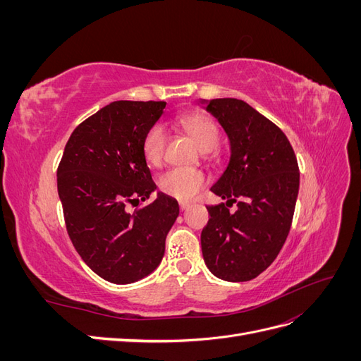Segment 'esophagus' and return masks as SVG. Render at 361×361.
<instances>
[{
    "label": "esophagus",
    "instance_id": "34e87169",
    "mask_svg": "<svg viewBox=\"0 0 361 361\" xmlns=\"http://www.w3.org/2000/svg\"><path fill=\"white\" fill-rule=\"evenodd\" d=\"M179 207H180V211H187L188 207H190V203H187V202H180V203H179Z\"/></svg>",
    "mask_w": 361,
    "mask_h": 361
}]
</instances>
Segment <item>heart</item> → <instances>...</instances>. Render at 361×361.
I'll return each instance as SVG.
<instances>
[{"label":"heart","instance_id":"b5f03b06","mask_svg":"<svg viewBox=\"0 0 361 361\" xmlns=\"http://www.w3.org/2000/svg\"><path fill=\"white\" fill-rule=\"evenodd\" d=\"M179 126L187 133L194 143L203 152H212L218 146V129L209 117L202 114H188L179 118ZM166 129L162 125L150 126L143 138L141 152L150 166H158L166 146ZM207 176L197 169H170L158 178L159 190L180 202H190L204 187Z\"/></svg>","mask_w":361,"mask_h":361}]
</instances>
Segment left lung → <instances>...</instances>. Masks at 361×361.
I'll return each instance as SVG.
<instances>
[{"label":"left lung","instance_id":"1","mask_svg":"<svg viewBox=\"0 0 361 361\" xmlns=\"http://www.w3.org/2000/svg\"><path fill=\"white\" fill-rule=\"evenodd\" d=\"M221 125L231 158L211 187L226 203L206 206L202 253L212 274L248 281L264 272L285 244L300 188L297 157L283 130L247 102L200 99ZM236 202V213L227 205Z\"/></svg>","mask_w":361,"mask_h":361}]
</instances>
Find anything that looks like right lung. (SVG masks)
Returning a JSON list of instances; mask_svg holds the SVG:
<instances>
[{"label": "right lung", "mask_w": 361, "mask_h": 361, "mask_svg": "<svg viewBox=\"0 0 361 361\" xmlns=\"http://www.w3.org/2000/svg\"><path fill=\"white\" fill-rule=\"evenodd\" d=\"M166 102L114 101L76 128L57 170L59 197L71 241L104 280L129 285L154 272L179 215L178 200L161 191L135 212L128 203L155 192L143 138Z\"/></svg>", "instance_id": "1"}]
</instances>
